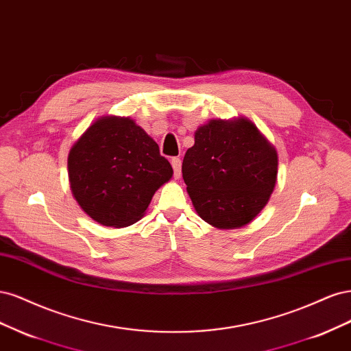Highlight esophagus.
Instances as JSON below:
<instances>
[{
  "instance_id": "obj_1",
  "label": "esophagus",
  "mask_w": 351,
  "mask_h": 351,
  "mask_svg": "<svg viewBox=\"0 0 351 351\" xmlns=\"http://www.w3.org/2000/svg\"><path fill=\"white\" fill-rule=\"evenodd\" d=\"M171 163H172V167H173L175 178H180V166H182V162H180L179 157H173Z\"/></svg>"
}]
</instances>
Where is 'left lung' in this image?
Listing matches in <instances>:
<instances>
[{
  "label": "left lung",
  "mask_w": 351,
  "mask_h": 351,
  "mask_svg": "<svg viewBox=\"0 0 351 351\" xmlns=\"http://www.w3.org/2000/svg\"><path fill=\"white\" fill-rule=\"evenodd\" d=\"M277 166L274 147L251 121H210L195 131L182 176L198 216L216 228L234 229L265 207Z\"/></svg>",
  "instance_id": "8db88e82"
}]
</instances>
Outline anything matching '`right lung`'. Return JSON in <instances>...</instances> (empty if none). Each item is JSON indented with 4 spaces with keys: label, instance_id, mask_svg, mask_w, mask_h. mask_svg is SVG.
I'll return each instance as SVG.
<instances>
[{
    "label": "right lung",
    "instance_id": "1",
    "mask_svg": "<svg viewBox=\"0 0 351 351\" xmlns=\"http://www.w3.org/2000/svg\"><path fill=\"white\" fill-rule=\"evenodd\" d=\"M172 175L159 145L130 118L97 119L69 154L74 198L93 220L112 228L140 220Z\"/></svg>",
    "mask_w": 351,
    "mask_h": 351
}]
</instances>
